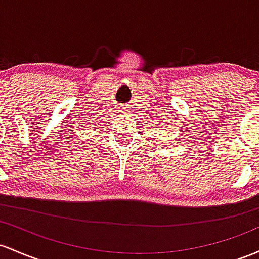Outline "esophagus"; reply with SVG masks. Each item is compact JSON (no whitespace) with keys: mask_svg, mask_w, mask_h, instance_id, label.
<instances>
[{"mask_svg":"<svg viewBox=\"0 0 259 259\" xmlns=\"http://www.w3.org/2000/svg\"><path fill=\"white\" fill-rule=\"evenodd\" d=\"M126 106H123V107H120V110H121V112H123L124 113V114H125V113H127V109H126Z\"/></svg>","mask_w":259,"mask_h":259,"instance_id":"34e87169","label":"esophagus"}]
</instances>
